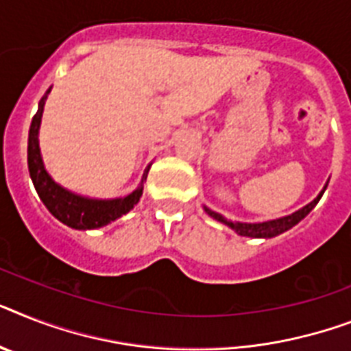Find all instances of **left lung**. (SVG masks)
<instances>
[{"instance_id":"left-lung-1","label":"left lung","mask_w":351,"mask_h":351,"mask_svg":"<svg viewBox=\"0 0 351 351\" xmlns=\"http://www.w3.org/2000/svg\"><path fill=\"white\" fill-rule=\"evenodd\" d=\"M324 189H326V187H324ZM324 189L321 191V195H319L314 202H310L308 205H304L303 209L295 210L294 215L285 216V218H279V220L265 221V223H240V221L236 223V221L227 220V218H223V216L215 213V210L207 209V207H205V210H207V215L213 216L215 220L221 221V223L225 225H229L230 229L236 230L240 236H249V238H272V236H278L281 234V232H285V230L292 229L295 223H299V221L303 220L304 216L308 215L310 210L314 209L315 205H317V202L321 200Z\"/></svg>"}]
</instances>
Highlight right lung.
Here are the masks:
<instances>
[{
  "mask_svg": "<svg viewBox=\"0 0 351 351\" xmlns=\"http://www.w3.org/2000/svg\"><path fill=\"white\" fill-rule=\"evenodd\" d=\"M48 92L39 101V108L34 115L30 133H28V171H30L34 185H36L37 195L57 220L72 227V229H97V227L108 225L110 221L121 218L122 215H126L128 210L133 209V205L141 200L142 187H138L124 198H117V200H92V198H82V196H77L70 191L62 189L61 185H57L48 176L45 166H43L39 141H37L43 108H45ZM147 171H149V167L144 173L142 182L147 178Z\"/></svg>",
  "mask_w": 351,
  "mask_h": 351,
  "instance_id": "obj_1",
  "label": "right lung"
}]
</instances>
